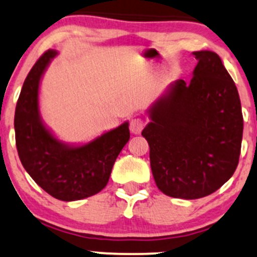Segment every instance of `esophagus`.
Instances as JSON below:
<instances>
[{
    "instance_id": "obj_1",
    "label": "esophagus",
    "mask_w": 257,
    "mask_h": 257,
    "mask_svg": "<svg viewBox=\"0 0 257 257\" xmlns=\"http://www.w3.org/2000/svg\"><path fill=\"white\" fill-rule=\"evenodd\" d=\"M144 126H145V122H144L142 118H133L131 120V123H129V129H131V132L133 134L142 133Z\"/></svg>"
}]
</instances>
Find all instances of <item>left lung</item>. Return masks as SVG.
<instances>
[{
  "label": "left lung",
  "instance_id": "obj_1",
  "mask_svg": "<svg viewBox=\"0 0 257 257\" xmlns=\"http://www.w3.org/2000/svg\"><path fill=\"white\" fill-rule=\"evenodd\" d=\"M190 83L177 80L150 111L142 135L152 176L166 195L199 199L215 193L236 170L243 139L240 98L212 51L194 52Z\"/></svg>",
  "mask_w": 257,
  "mask_h": 257
}]
</instances>
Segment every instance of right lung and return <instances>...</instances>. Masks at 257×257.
<instances>
[{
  "mask_svg": "<svg viewBox=\"0 0 257 257\" xmlns=\"http://www.w3.org/2000/svg\"><path fill=\"white\" fill-rule=\"evenodd\" d=\"M57 52L47 50L25 79L14 114L16 145L36 184L62 201L92 196L108 183L114 161L128 143V123L79 148L58 142L41 123L38 94L42 73Z\"/></svg>",
  "mask_w": 257,
  "mask_h": 257,
  "instance_id": "add662e5",
  "label": "right lung"
}]
</instances>
